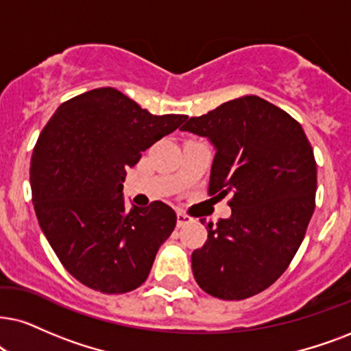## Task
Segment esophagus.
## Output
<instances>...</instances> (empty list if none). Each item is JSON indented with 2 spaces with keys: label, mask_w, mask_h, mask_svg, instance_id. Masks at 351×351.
Here are the masks:
<instances>
[{
  "label": "esophagus",
  "mask_w": 351,
  "mask_h": 351,
  "mask_svg": "<svg viewBox=\"0 0 351 351\" xmlns=\"http://www.w3.org/2000/svg\"><path fill=\"white\" fill-rule=\"evenodd\" d=\"M193 219H191L189 215H186V214H183V212H178V214H176V225H178L180 228H183V227H186V225H189V223H193Z\"/></svg>",
  "instance_id": "1"
}]
</instances>
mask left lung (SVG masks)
I'll return each instance as SVG.
<instances>
[{
    "mask_svg": "<svg viewBox=\"0 0 351 351\" xmlns=\"http://www.w3.org/2000/svg\"><path fill=\"white\" fill-rule=\"evenodd\" d=\"M180 130L214 145L208 194L232 196L230 219L208 223L207 241L191 254L194 278L220 300L261 293L285 272L313 217L311 144L298 121L256 95L189 118Z\"/></svg>",
    "mask_w": 351,
    "mask_h": 351,
    "instance_id": "left-lung-1",
    "label": "left lung"
}]
</instances>
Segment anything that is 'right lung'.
Masks as SVG:
<instances>
[{"label":"right lung","mask_w":351,"mask_h":351,"mask_svg":"<svg viewBox=\"0 0 351 351\" xmlns=\"http://www.w3.org/2000/svg\"><path fill=\"white\" fill-rule=\"evenodd\" d=\"M184 119L157 117L101 87L61 104L40 132L30 160L35 214L58 259L86 287L113 295L147 280L176 214L160 201L128 210L123 181Z\"/></svg>","instance_id":"right-lung-1"}]
</instances>
